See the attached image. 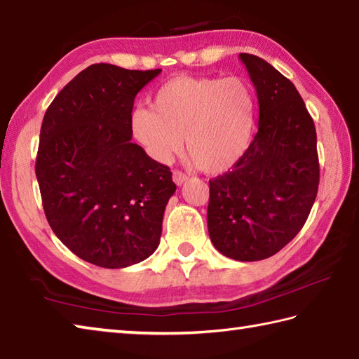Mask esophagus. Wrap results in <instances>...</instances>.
Returning a JSON list of instances; mask_svg holds the SVG:
<instances>
[{"label": "esophagus", "instance_id": "1", "mask_svg": "<svg viewBox=\"0 0 359 359\" xmlns=\"http://www.w3.org/2000/svg\"><path fill=\"white\" fill-rule=\"evenodd\" d=\"M172 177H173V181H175V184H177V186H182L187 181V175L180 172V170H173Z\"/></svg>", "mask_w": 359, "mask_h": 359}]
</instances>
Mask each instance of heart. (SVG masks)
I'll return each instance as SVG.
<instances>
[{
  "instance_id": "obj_1",
  "label": "heart",
  "mask_w": 359,
  "mask_h": 359,
  "mask_svg": "<svg viewBox=\"0 0 359 359\" xmlns=\"http://www.w3.org/2000/svg\"><path fill=\"white\" fill-rule=\"evenodd\" d=\"M255 94L241 77L180 76L165 82L151 108L136 107L130 128L149 155L167 163L184 147L204 173L232 169L250 149L255 122Z\"/></svg>"
}]
</instances>
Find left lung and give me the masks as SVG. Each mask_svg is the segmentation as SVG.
I'll return each instance as SVG.
<instances>
[{"mask_svg": "<svg viewBox=\"0 0 359 359\" xmlns=\"http://www.w3.org/2000/svg\"><path fill=\"white\" fill-rule=\"evenodd\" d=\"M259 99V131L232 170L209 181L208 229L238 262L263 260L297 236L319 186L316 128L296 86L263 58L240 54Z\"/></svg>", "mask_w": 359, "mask_h": 359, "instance_id": "obj_1", "label": "left lung"}]
</instances>
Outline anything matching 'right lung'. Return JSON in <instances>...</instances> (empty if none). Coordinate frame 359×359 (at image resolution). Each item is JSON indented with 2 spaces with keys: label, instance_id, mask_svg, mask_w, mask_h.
Masks as SVG:
<instances>
[{
  "label": "right lung",
  "instance_id": "add662e5",
  "mask_svg": "<svg viewBox=\"0 0 359 359\" xmlns=\"http://www.w3.org/2000/svg\"><path fill=\"white\" fill-rule=\"evenodd\" d=\"M161 69L88 67L57 94L40 130L35 173L48 223L77 257L127 268L156 251L177 190L167 165L131 142L136 94Z\"/></svg>",
  "mask_w": 359,
  "mask_h": 359
}]
</instances>
